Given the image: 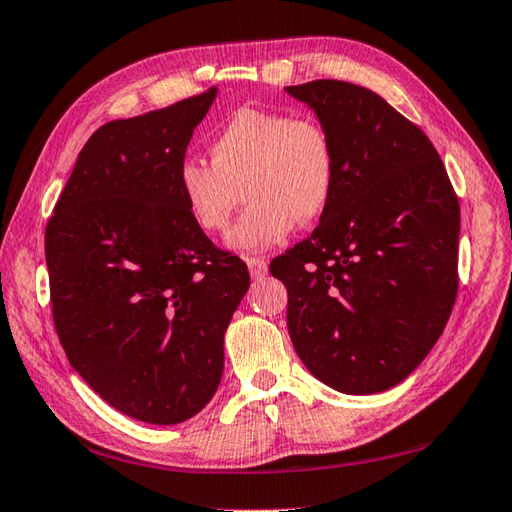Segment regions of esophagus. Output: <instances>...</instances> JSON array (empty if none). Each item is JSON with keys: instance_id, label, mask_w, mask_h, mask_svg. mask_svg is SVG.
<instances>
[{"instance_id": "1", "label": "esophagus", "mask_w": 512, "mask_h": 512, "mask_svg": "<svg viewBox=\"0 0 512 512\" xmlns=\"http://www.w3.org/2000/svg\"><path fill=\"white\" fill-rule=\"evenodd\" d=\"M246 264H248L250 275H253L255 280H259V277H264L266 271H268V264H266L264 257H246Z\"/></svg>"}]
</instances>
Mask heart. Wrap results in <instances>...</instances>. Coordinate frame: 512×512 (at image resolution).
Returning <instances> with one entry per match:
<instances>
[{
	"mask_svg": "<svg viewBox=\"0 0 512 512\" xmlns=\"http://www.w3.org/2000/svg\"><path fill=\"white\" fill-rule=\"evenodd\" d=\"M210 161L181 159L176 190L206 235L228 230L244 192L250 208L228 235L241 253L280 244L295 224H311L336 188V145L311 114L239 109L210 138Z\"/></svg>",
	"mask_w": 512,
	"mask_h": 512,
	"instance_id": "heart-1",
	"label": "heart"
}]
</instances>
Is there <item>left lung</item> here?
I'll return each mask as SVG.
<instances>
[{
    "label": "left lung",
    "instance_id": "8db88e82",
    "mask_svg": "<svg viewBox=\"0 0 512 512\" xmlns=\"http://www.w3.org/2000/svg\"><path fill=\"white\" fill-rule=\"evenodd\" d=\"M329 127L336 188L309 239L271 262L306 369L376 394L421 365L459 288V199L439 152L374 91L342 80L286 87Z\"/></svg>",
    "mask_w": 512,
    "mask_h": 512
}]
</instances>
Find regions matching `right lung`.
Listing matches in <instances>:
<instances>
[{
  "instance_id": "right-lung-1",
  "label": "right lung",
  "mask_w": 512,
  "mask_h": 512,
  "mask_svg": "<svg viewBox=\"0 0 512 512\" xmlns=\"http://www.w3.org/2000/svg\"><path fill=\"white\" fill-rule=\"evenodd\" d=\"M217 89L96 129L44 232L51 315L71 367L118 412L174 425L224 371L246 264L190 219L176 167Z\"/></svg>"
}]
</instances>
